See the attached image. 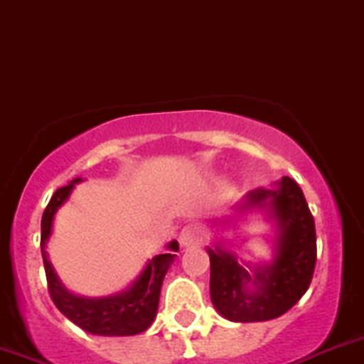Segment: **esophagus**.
Instances as JSON below:
<instances>
[{
	"mask_svg": "<svg viewBox=\"0 0 364 364\" xmlns=\"http://www.w3.org/2000/svg\"><path fill=\"white\" fill-rule=\"evenodd\" d=\"M200 240H203V230H200V227L193 225V223L185 225L179 232V245L181 247H192V245L199 243Z\"/></svg>",
	"mask_w": 364,
	"mask_h": 364,
	"instance_id": "34e87169",
	"label": "esophagus"
}]
</instances>
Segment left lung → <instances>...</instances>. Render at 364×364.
I'll list each match as a JSON object with an SVG mask.
<instances>
[{"label": "left lung", "mask_w": 364, "mask_h": 364, "mask_svg": "<svg viewBox=\"0 0 364 364\" xmlns=\"http://www.w3.org/2000/svg\"><path fill=\"white\" fill-rule=\"evenodd\" d=\"M230 222H247L253 213L271 223V259L245 260L225 240L205 248L211 264V303L232 322H262L291 310L310 287L317 260L315 223L294 179L257 188L234 208ZM229 223V222H225Z\"/></svg>", "instance_id": "left-lung-1"}]
</instances>
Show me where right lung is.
Wrapping results in <instances>:
<instances>
[{
	"mask_svg": "<svg viewBox=\"0 0 364 364\" xmlns=\"http://www.w3.org/2000/svg\"><path fill=\"white\" fill-rule=\"evenodd\" d=\"M82 178H75L63 188L56 190L50 203L47 204L42 216V257L46 267L47 284L58 310L79 326L84 331L98 336H132L146 331L153 324L159 311L160 291L168 267L174 262L176 252L179 250L178 241L167 243V253H160L149 259L139 277L123 291L102 297L77 296L70 292L54 271L53 262L47 253V243L53 236L54 218L72 196L75 185Z\"/></svg>",
	"mask_w": 364,
	"mask_h": 364,
	"instance_id": "right-lung-1",
	"label": "right lung"
}]
</instances>
